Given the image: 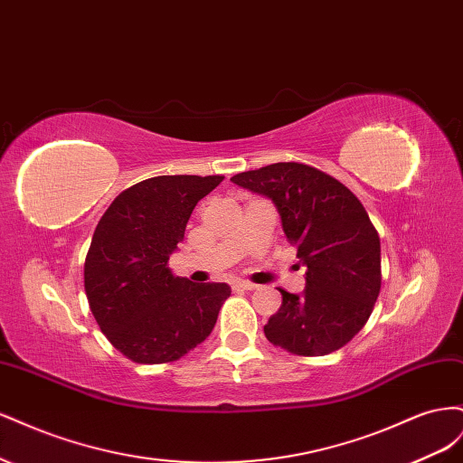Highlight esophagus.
Listing matches in <instances>:
<instances>
[{
    "instance_id": "obj_1",
    "label": "esophagus",
    "mask_w": 463,
    "mask_h": 463,
    "mask_svg": "<svg viewBox=\"0 0 463 463\" xmlns=\"http://www.w3.org/2000/svg\"><path fill=\"white\" fill-rule=\"evenodd\" d=\"M255 288H257L255 284L245 282V279H235V282L232 284L233 291H249V289H255Z\"/></svg>"
}]
</instances>
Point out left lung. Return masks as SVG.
<instances>
[{
	"label": "left lung",
	"instance_id": "8db88e82",
	"mask_svg": "<svg viewBox=\"0 0 463 463\" xmlns=\"http://www.w3.org/2000/svg\"><path fill=\"white\" fill-rule=\"evenodd\" d=\"M233 184L272 199L288 241L307 266L301 296L264 326L270 344L301 357L328 355L367 325L381 293V237L365 206L338 179L301 162L241 172Z\"/></svg>",
	"mask_w": 463,
	"mask_h": 463
}]
</instances>
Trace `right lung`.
Returning <instances> with one entry per match:
<instances>
[{"label":"right lung","mask_w":463,"mask_h":463,"mask_svg":"<svg viewBox=\"0 0 463 463\" xmlns=\"http://www.w3.org/2000/svg\"><path fill=\"white\" fill-rule=\"evenodd\" d=\"M223 175H158L121 191L94 230L85 259L90 311L125 357L174 363L213 332L228 284H193L167 260L193 208Z\"/></svg>","instance_id":"1"}]
</instances>
